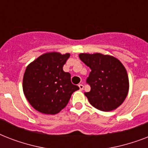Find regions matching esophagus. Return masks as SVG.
<instances>
[{"instance_id":"34e87169","label":"esophagus","mask_w":148,"mask_h":148,"mask_svg":"<svg viewBox=\"0 0 148 148\" xmlns=\"http://www.w3.org/2000/svg\"><path fill=\"white\" fill-rule=\"evenodd\" d=\"M78 87H79V88H80V90H83V89H84V85L83 84H79L78 85Z\"/></svg>"}]
</instances>
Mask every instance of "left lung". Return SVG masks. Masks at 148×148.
Masks as SVG:
<instances>
[{"label":"left lung","mask_w":148,"mask_h":148,"mask_svg":"<svg viewBox=\"0 0 148 148\" xmlns=\"http://www.w3.org/2000/svg\"><path fill=\"white\" fill-rule=\"evenodd\" d=\"M79 58L91 70L86 81L90 90L84 93L90 104L102 111L118 108L129 90L128 76L124 65L114 57L100 53H80Z\"/></svg>","instance_id":"8db88e82"}]
</instances>
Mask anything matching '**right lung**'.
Masks as SVG:
<instances>
[{
    "instance_id": "right-lung-1",
    "label": "right lung",
    "mask_w": 148,
    "mask_h": 148,
    "mask_svg": "<svg viewBox=\"0 0 148 148\" xmlns=\"http://www.w3.org/2000/svg\"><path fill=\"white\" fill-rule=\"evenodd\" d=\"M70 53H44L27 67L23 78L24 94L35 110L55 114L67 106L71 95L79 89L63 71Z\"/></svg>"
}]
</instances>
